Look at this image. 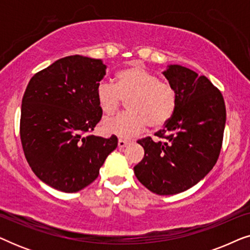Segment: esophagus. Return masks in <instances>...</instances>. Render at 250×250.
<instances>
[{"label": "esophagus", "instance_id": "esophagus-1", "mask_svg": "<svg viewBox=\"0 0 250 250\" xmlns=\"http://www.w3.org/2000/svg\"><path fill=\"white\" fill-rule=\"evenodd\" d=\"M127 145H128L127 140H123V139L118 140V146H119V148H125V146Z\"/></svg>", "mask_w": 250, "mask_h": 250}]
</instances>
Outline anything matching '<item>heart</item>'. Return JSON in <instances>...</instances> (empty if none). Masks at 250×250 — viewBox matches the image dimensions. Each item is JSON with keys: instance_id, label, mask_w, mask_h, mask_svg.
<instances>
[{"instance_id": "1", "label": "heart", "mask_w": 250, "mask_h": 250, "mask_svg": "<svg viewBox=\"0 0 250 250\" xmlns=\"http://www.w3.org/2000/svg\"><path fill=\"white\" fill-rule=\"evenodd\" d=\"M99 107L105 115L115 114L127 100L128 111L107 118L102 129L107 134L131 138L148 125L160 128L170 121L177 105V93L168 82L159 80L142 66L135 64L118 71L116 84L101 82L97 86Z\"/></svg>"}]
</instances>
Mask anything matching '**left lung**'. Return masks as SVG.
<instances>
[{
    "mask_svg": "<svg viewBox=\"0 0 250 250\" xmlns=\"http://www.w3.org/2000/svg\"><path fill=\"white\" fill-rule=\"evenodd\" d=\"M164 75L176 90V110L155 134L162 141L138 140L145 157L134 173L151 192L168 196L196 186L215 166L227 110L221 91L207 77L180 64H170Z\"/></svg>",
    "mask_w": 250,
    "mask_h": 250,
    "instance_id": "8db88e82",
    "label": "left lung"
}]
</instances>
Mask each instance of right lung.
<instances>
[{"mask_svg": "<svg viewBox=\"0 0 250 250\" xmlns=\"http://www.w3.org/2000/svg\"><path fill=\"white\" fill-rule=\"evenodd\" d=\"M107 66L83 56L61 58L30 78L21 104L20 139L30 168L62 192H77L99 175L117 138L92 135L102 117L97 86Z\"/></svg>", "mask_w": 250, "mask_h": 250, "instance_id": "obj_1", "label": "right lung"}]
</instances>
